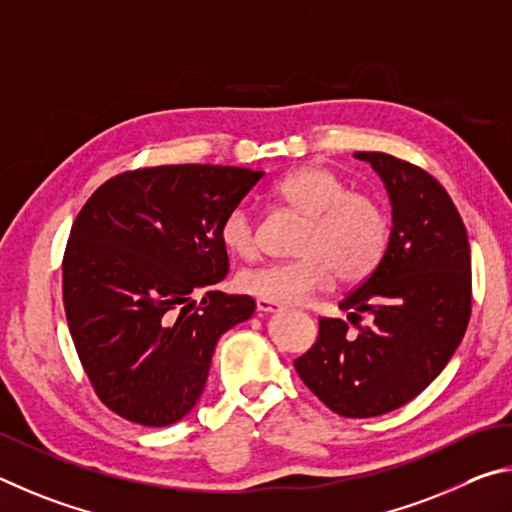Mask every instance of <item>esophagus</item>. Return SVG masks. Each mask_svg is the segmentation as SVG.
I'll return each instance as SVG.
<instances>
[{
	"label": "esophagus",
	"instance_id": "obj_1",
	"mask_svg": "<svg viewBox=\"0 0 512 512\" xmlns=\"http://www.w3.org/2000/svg\"><path fill=\"white\" fill-rule=\"evenodd\" d=\"M283 306H279V303H274V301H265V299H256V310L258 312H279Z\"/></svg>",
	"mask_w": 512,
	"mask_h": 512
}]
</instances>
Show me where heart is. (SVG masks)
Instances as JSON below:
<instances>
[{"mask_svg":"<svg viewBox=\"0 0 512 512\" xmlns=\"http://www.w3.org/2000/svg\"><path fill=\"white\" fill-rule=\"evenodd\" d=\"M274 197L306 218L299 258L267 263L240 272L238 285L247 294L274 303H301L339 283H360L380 265L389 245V215L378 197L355 193L346 179L324 166H301L274 184ZM220 242L231 256L258 254L256 220L249 206L224 213Z\"/></svg>","mask_w":512,"mask_h":512,"instance_id":"obj_1","label":"heart"}]
</instances>
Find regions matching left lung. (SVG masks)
<instances>
[{"label": "left lung", "instance_id": "1", "mask_svg": "<svg viewBox=\"0 0 512 512\" xmlns=\"http://www.w3.org/2000/svg\"><path fill=\"white\" fill-rule=\"evenodd\" d=\"M387 186L393 229L380 265L342 299L344 319H319V337L294 360L303 384L346 418L407 405L452 360L472 312L470 242L438 179L387 152H355ZM372 324L362 327L363 312Z\"/></svg>", "mask_w": 512, "mask_h": 512}]
</instances>
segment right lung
Masks as SVG:
<instances>
[{
	"label": "right lung",
	"instance_id": "obj_1",
	"mask_svg": "<svg viewBox=\"0 0 512 512\" xmlns=\"http://www.w3.org/2000/svg\"><path fill=\"white\" fill-rule=\"evenodd\" d=\"M263 175L137 168L107 179L80 209L62 301L80 364L116 416L143 427L182 420L202 396L220 335L254 315L247 294L215 290L229 272L218 229Z\"/></svg>",
	"mask_w": 512,
	"mask_h": 512
}]
</instances>
